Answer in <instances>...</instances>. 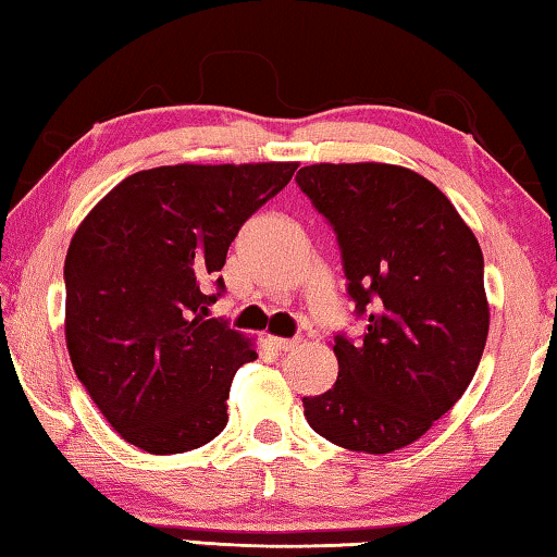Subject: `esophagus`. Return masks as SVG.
I'll return each mask as SVG.
<instances>
[{
  "instance_id": "34e87169",
  "label": "esophagus",
  "mask_w": 557,
  "mask_h": 557,
  "mask_svg": "<svg viewBox=\"0 0 557 557\" xmlns=\"http://www.w3.org/2000/svg\"><path fill=\"white\" fill-rule=\"evenodd\" d=\"M271 342V346L276 351H292V349H296L298 344H301V338H278V336H271L269 338Z\"/></svg>"
}]
</instances>
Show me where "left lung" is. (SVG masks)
<instances>
[{
    "label": "left lung",
    "mask_w": 557,
    "mask_h": 557,
    "mask_svg": "<svg viewBox=\"0 0 557 557\" xmlns=\"http://www.w3.org/2000/svg\"><path fill=\"white\" fill-rule=\"evenodd\" d=\"M342 248L361 338L334 336L338 376L304 397L313 432L354 453L412 445L470 386L487 342L485 261L445 193L409 168L319 163L296 175Z\"/></svg>",
    "instance_id": "8db88e82"
}]
</instances>
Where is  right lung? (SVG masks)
<instances>
[{"instance_id": "add662e5", "label": "right lung", "mask_w": 557, "mask_h": 557, "mask_svg": "<svg viewBox=\"0 0 557 557\" xmlns=\"http://www.w3.org/2000/svg\"><path fill=\"white\" fill-rule=\"evenodd\" d=\"M296 163L160 165L115 185L64 259V338L120 437L178 455L219 437L251 342L208 319L233 238L286 188Z\"/></svg>"}]
</instances>
